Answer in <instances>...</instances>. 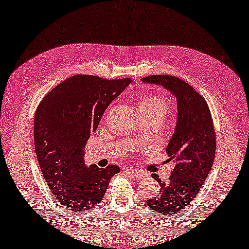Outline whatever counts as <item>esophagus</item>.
I'll return each instance as SVG.
<instances>
[{
  "label": "esophagus",
  "instance_id": "obj_1",
  "mask_svg": "<svg viewBox=\"0 0 249 249\" xmlns=\"http://www.w3.org/2000/svg\"><path fill=\"white\" fill-rule=\"evenodd\" d=\"M127 172H128L129 174H131V175H132L133 177H136V178H143V177H144V174H143V173L140 172V171H138V169L129 168V169H127Z\"/></svg>",
  "mask_w": 249,
  "mask_h": 249
}]
</instances>
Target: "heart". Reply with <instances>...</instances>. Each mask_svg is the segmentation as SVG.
<instances>
[{
    "mask_svg": "<svg viewBox=\"0 0 249 249\" xmlns=\"http://www.w3.org/2000/svg\"><path fill=\"white\" fill-rule=\"evenodd\" d=\"M166 99L160 95H146L139 100L138 109L139 112H163L167 111Z\"/></svg>",
    "mask_w": 249,
    "mask_h": 249,
    "instance_id": "1",
    "label": "heart"
}]
</instances>
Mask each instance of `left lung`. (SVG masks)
Returning a JSON list of instances; mask_svg holds the SVG:
<instances>
[{"label": "left lung", "mask_w": 249, "mask_h": 249, "mask_svg": "<svg viewBox=\"0 0 249 249\" xmlns=\"http://www.w3.org/2000/svg\"><path fill=\"white\" fill-rule=\"evenodd\" d=\"M143 83L163 86L177 100L175 131L168 142L167 162L175 166L167 182L153 175L160 190L146 203L155 213L173 216L180 213L201 189L215 156V132L210 109L188 83L172 75H151Z\"/></svg>", "instance_id": "1"}]
</instances>
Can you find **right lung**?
I'll list each match as a JSON object with an SVG mask.
<instances>
[{
  "label": "right lung",
  "instance_id": "add662e5",
  "mask_svg": "<svg viewBox=\"0 0 249 249\" xmlns=\"http://www.w3.org/2000/svg\"><path fill=\"white\" fill-rule=\"evenodd\" d=\"M131 80L75 75L60 83L35 113L34 138L43 178L67 210L82 212L102 201L119 166L87 167L84 150L103 113Z\"/></svg>",
  "mask_w": 249,
  "mask_h": 249
}]
</instances>
